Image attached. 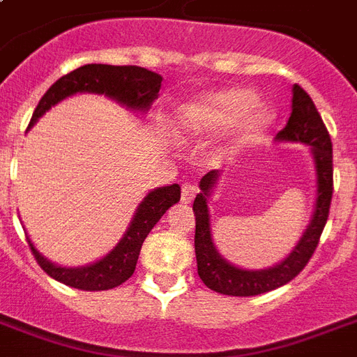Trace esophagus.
Wrapping results in <instances>:
<instances>
[{
  "instance_id": "1",
  "label": "esophagus",
  "mask_w": 357,
  "mask_h": 357,
  "mask_svg": "<svg viewBox=\"0 0 357 357\" xmlns=\"http://www.w3.org/2000/svg\"><path fill=\"white\" fill-rule=\"evenodd\" d=\"M196 196V185L192 183H183L181 185V202L183 204H190L195 200Z\"/></svg>"
}]
</instances>
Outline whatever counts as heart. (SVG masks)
Instances as JSON below:
<instances>
[{"instance_id": "heart-1", "label": "heart", "mask_w": 357, "mask_h": 357, "mask_svg": "<svg viewBox=\"0 0 357 357\" xmlns=\"http://www.w3.org/2000/svg\"><path fill=\"white\" fill-rule=\"evenodd\" d=\"M255 105L257 96L246 89L213 92L183 107L179 126L187 135L218 133L235 126L231 148H241L250 144L271 122V114Z\"/></svg>"}]
</instances>
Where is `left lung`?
Masks as SVG:
<instances>
[{
  "instance_id": "obj_1",
  "label": "left lung",
  "mask_w": 357,
  "mask_h": 357,
  "mask_svg": "<svg viewBox=\"0 0 357 357\" xmlns=\"http://www.w3.org/2000/svg\"><path fill=\"white\" fill-rule=\"evenodd\" d=\"M278 139L296 140L310 144L313 150L317 170V204L315 213L311 218L310 228L305 229L304 237L300 238L296 248L291 252L287 259L280 265L266 268V271H241L229 265L217 254L211 238V224L207 211V196L217 181L218 172H207L200 181V195L195 198L192 211L196 217L195 231V252L198 276L207 287L215 293L228 294V296H255V294L268 293L296 278L304 266L310 263L311 255L315 254L322 229L326 226L330 215V204L333 195V151L332 139L315 103L310 94L300 85L293 86V109L287 120V126L278 133Z\"/></svg>"
}]
</instances>
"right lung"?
<instances>
[{
    "label": "right lung",
    "instance_id": "obj_1",
    "mask_svg": "<svg viewBox=\"0 0 357 357\" xmlns=\"http://www.w3.org/2000/svg\"><path fill=\"white\" fill-rule=\"evenodd\" d=\"M162 77L155 72L140 68V66H111V64H85L81 68L63 75L61 79L53 83L40 102L36 105L35 113L31 116L29 128L47 109L57 102L72 96L75 92H96L113 98L116 102L123 103L131 109H146L150 107L151 102L155 100L161 91ZM178 183L161 187V189L151 190L146 196L144 202L140 204L128 234L116 244V248L98 261L94 265L83 266V268H64L55 266L47 259H44L36 248L29 243V248L35 255L36 263L53 280L70 285L81 291H107V289L119 287L126 280L133 276L137 259H139L140 248L144 238L151 231L165 213L179 202Z\"/></svg>",
    "mask_w": 357,
    "mask_h": 357
}]
</instances>
